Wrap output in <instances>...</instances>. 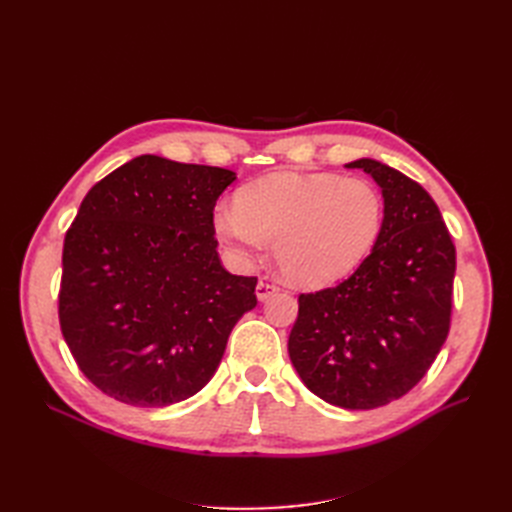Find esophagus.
<instances>
[{
    "instance_id": "obj_1",
    "label": "esophagus",
    "mask_w": 512,
    "mask_h": 512,
    "mask_svg": "<svg viewBox=\"0 0 512 512\" xmlns=\"http://www.w3.org/2000/svg\"><path fill=\"white\" fill-rule=\"evenodd\" d=\"M277 290H280V288H277L273 282H269L267 277H262V280L256 286V297H258V301H267L271 294H275Z\"/></svg>"
}]
</instances>
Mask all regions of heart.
<instances>
[{
	"label": "heart",
	"mask_w": 512,
	"mask_h": 512,
	"mask_svg": "<svg viewBox=\"0 0 512 512\" xmlns=\"http://www.w3.org/2000/svg\"><path fill=\"white\" fill-rule=\"evenodd\" d=\"M384 215V196L367 179L282 173L245 185L235 207H215L213 232L241 267L273 241L286 280L320 288L363 265L382 235Z\"/></svg>",
	"instance_id": "b5f03b06"
}]
</instances>
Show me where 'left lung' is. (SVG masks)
I'll return each instance as SVG.
<instances>
[{
    "mask_svg": "<svg viewBox=\"0 0 512 512\" xmlns=\"http://www.w3.org/2000/svg\"><path fill=\"white\" fill-rule=\"evenodd\" d=\"M382 188L384 228L348 280L299 294L290 361L320 399L374 410L421 382L451 329L455 245L433 198L376 160H356Z\"/></svg>",
    "mask_w": 512,
    "mask_h": 512,
    "instance_id": "obj_1",
    "label": "left lung"
}]
</instances>
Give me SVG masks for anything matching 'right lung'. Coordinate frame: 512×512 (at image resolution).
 I'll return each mask as SVG.
<instances>
[{
	"instance_id": "add662e5",
	"label": "right lung",
	"mask_w": 512,
	"mask_h": 512,
	"mask_svg": "<svg viewBox=\"0 0 512 512\" xmlns=\"http://www.w3.org/2000/svg\"><path fill=\"white\" fill-rule=\"evenodd\" d=\"M237 179L138 156L98 181L66 232L59 324L102 393L138 408L196 395L218 369L256 277L228 273L213 209Z\"/></svg>"
}]
</instances>
